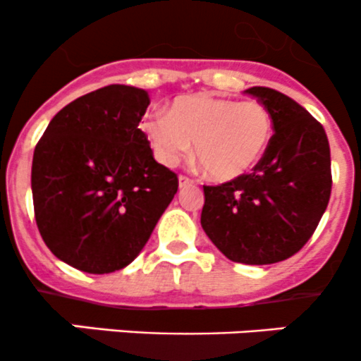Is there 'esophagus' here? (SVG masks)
<instances>
[{
	"mask_svg": "<svg viewBox=\"0 0 361 361\" xmlns=\"http://www.w3.org/2000/svg\"><path fill=\"white\" fill-rule=\"evenodd\" d=\"M191 184H192V180L189 179V177H184V176L179 177V188L180 189L185 188V185H191Z\"/></svg>",
	"mask_w": 361,
	"mask_h": 361,
	"instance_id": "obj_1",
	"label": "esophagus"
}]
</instances>
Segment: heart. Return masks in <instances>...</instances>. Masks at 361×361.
<instances>
[{"label":"heart","mask_w":361,"mask_h":361,"mask_svg":"<svg viewBox=\"0 0 361 361\" xmlns=\"http://www.w3.org/2000/svg\"><path fill=\"white\" fill-rule=\"evenodd\" d=\"M154 158L176 166L191 151L209 179L228 182L247 173L265 154L274 131L272 114L259 102L212 94L180 96L170 114L154 110L142 123Z\"/></svg>","instance_id":"heart-1"}]
</instances>
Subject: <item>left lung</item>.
I'll use <instances>...</instances> for the list:
<instances>
[{"mask_svg": "<svg viewBox=\"0 0 361 361\" xmlns=\"http://www.w3.org/2000/svg\"><path fill=\"white\" fill-rule=\"evenodd\" d=\"M245 92L270 110L276 133L251 173L203 185L202 228L231 262L270 265L300 251L319 224L331 192L330 145L290 96L259 85Z\"/></svg>", "mask_w": 361, "mask_h": 361, "instance_id": "1", "label": "left lung"}]
</instances>
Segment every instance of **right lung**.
I'll list each match as a JSON object with an SVG mask.
<instances>
[{"label":"right lung","mask_w":361,"mask_h":361,"mask_svg":"<svg viewBox=\"0 0 361 361\" xmlns=\"http://www.w3.org/2000/svg\"><path fill=\"white\" fill-rule=\"evenodd\" d=\"M147 91L112 84L61 109L35 147V219L52 255L87 274L130 265L179 179L152 156L138 123Z\"/></svg>","instance_id":"obj_1"}]
</instances>
